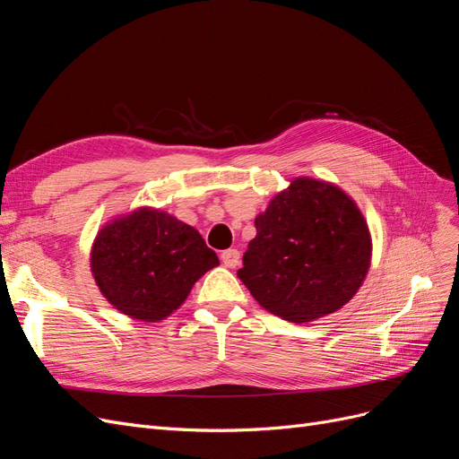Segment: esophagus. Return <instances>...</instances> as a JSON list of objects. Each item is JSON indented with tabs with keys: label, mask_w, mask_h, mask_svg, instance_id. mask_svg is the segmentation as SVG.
I'll return each instance as SVG.
<instances>
[{
	"label": "esophagus",
	"mask_w": 459,
	"mask_h": 459,
	"mask_svg": "<svg viewBox=\"0 0 459 459\" xmlns=\"http://www.w3.org/2000/svg\"><path fill=\"white\" fill-rule=\"evenodd\" d=\"M221 262H224L228 268L239 266V262H241V253L238 251V248H228V251L221 253Z\"/></svg>",
	"instance_id": "esophagus-1"
}]
</instances>
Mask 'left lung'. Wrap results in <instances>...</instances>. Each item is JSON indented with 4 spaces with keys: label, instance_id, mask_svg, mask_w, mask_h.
<instances>
[{
    "label": "left lung",
    "instance_id": "obj_1",
    "mask_svg": "<svg viewBox=\"0 0 459 459\" xmlns=\"http://www.w3.org/2000/svg\"><path fill=\"white\" fill-rule=\"evenodd\" d=\"M255 226L238 277L270 314L308 324L341 310L362 287L373 251L369 226L333 182L293 178Z\"/></svg>",
    "mask_w": 459,
    "mask_h": 459
}]
</instances>
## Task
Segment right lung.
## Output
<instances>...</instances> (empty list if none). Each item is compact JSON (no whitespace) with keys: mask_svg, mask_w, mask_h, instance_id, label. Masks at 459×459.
I'll list each match as a JSON object with an SVG mask.
<instances>
[{"mask_svg":"<svg viewBox=\"0 0 459 459\" xmlns=\"http://www.w3.org/2000/svg\"><path fill=\"white\" fill-rule=\"evenodd\" d=\"M218 264L195 228L155 206L110 218L90 251L95 285L110 307L149 324L174 314Z\"/></svg>","mask_w":459,"mask_h":459,"instance_id":"1","label":"right lung"}]
</instances>
